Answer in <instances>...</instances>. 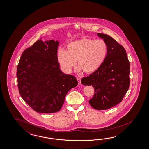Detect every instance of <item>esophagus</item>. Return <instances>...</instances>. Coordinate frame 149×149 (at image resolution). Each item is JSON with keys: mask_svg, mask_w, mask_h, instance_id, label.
Instances as JSON below:
<instances>
[{"mask_svg": "<svg viewBox=\"0 0 149 149\" xmlns=\"http://www.w3.org/2000/svg\"><path fill=\"white\" fill-rule=\"evenodd\" d=\"M76 79H77V81H78V84H81V79H80V77H77L76 78Z\"/></svg>", "mask_w": 149, "mask_h": 149, "instance_id": "1", "label": "esophagus"}]
</instances>
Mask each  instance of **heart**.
I'll return each mask as SVG.
<instances>
[{"mask_svg": "<svg viewBox=\"0 0 149 149\" xmlns=\"http://www.w3.org/2000/svg\"><path fill=\"white\" fill-rule=\"evenodd\" d=\"M108 53V45L102 39H81L66 45V49H60L58 59L62 68L70 73L76 65L77 70L91 74L95 72L104 61Z\"/></svg>", "mask_w": 149, "mask_h": 149, "instance_id": "obj_1", "label": "heart"}]
</instances>
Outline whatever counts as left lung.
<instances>
[{"label": "left lung", "mask_w": 149, "mask_h": 149, "mask_svg": "<svg viewBox=\"0 0 149 149\" xmlns=\"http://www.w3.org/2000/svg\"><path fill=\"white\" fill-rule=\"evenodd\" d=\"M108 45L105 60L96 71L83 77L81 83L92 86L94 95L89 103L96 110L111 108L122 101L130 85V62L124 48L112 37L97 33Z\"/></svg>", "instance_id": "obj_1"}]
</instances>
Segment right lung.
<instances>
[{"mask_svg": "<svg viewBox=\"0 0 149 149\" xmlns=\"http://www.w3.org/2000/svg\"><path fill=\"white\" fill-rule=\"evenodd\" d=\"M58 41L38 40L22 53L17 69L22 98L37 113L58 111L68 91L78 82L60 69Z\"/></svg>", "mask_w": 149, "mask_h": 149, "instance_id": "obj_1", "label": "right lung"}]
</instances>
